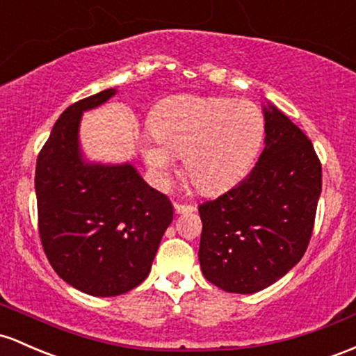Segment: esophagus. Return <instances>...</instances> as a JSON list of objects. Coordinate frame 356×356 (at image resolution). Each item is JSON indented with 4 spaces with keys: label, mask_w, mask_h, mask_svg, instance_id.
Here are the masks:
<instances>
[{
    "label": "esophagus",
    "mask_w": 356,
    "mask_h": 356,
    "mask_svg": "<svg viewBox=\"0 0 356 356\" xmlns=\"http://www.w3.org/2000/svg\"><path fill=\"white\" fill-rule=\"evenodd\" d=\"M175 214H186V213H194L196 211V206H191V204H174Z\"/></svg>",
    "instance_id": "1"
}]
</instances>
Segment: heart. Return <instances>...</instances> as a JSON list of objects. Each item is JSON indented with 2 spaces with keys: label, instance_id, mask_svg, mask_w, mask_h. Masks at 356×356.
<instances>
[{
  "label": "heart",
  "instance_id": "1",
  "mask_svg": "<svg viewBox=\"0 0 356 356\" xmlns=\"http://www.w3.org/2000/svg\"><path fill=\"white\" fill-rule=\"evenodd\" d=\"M140 143L148 169L162 186L184 157L187 177L202 193L236 184L259 155L265 136L260 108L250 101L181 95L162 101Z\"/></svg>",
  "mask_w": 356,
  "mask_h": 356
}]
</instances>
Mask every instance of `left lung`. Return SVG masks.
<instances>
[{
	"mask_svg": "<svg viewBox=\"0 0 356 356\" xmlns=\"http://www.w3.org/2000/svg\"><path fill=\"white\" fill-rule=\"evenodd\" d=\"M259 162L241 182L199 206V264L211 284L255 294L299 264L321 196V163L299 127L265 101Z\"/></svg>",
	"mask_w": 356,
	"mask_h": 356,
	"instance_id": "1",
	"label": "left lung"
}]
</instances>
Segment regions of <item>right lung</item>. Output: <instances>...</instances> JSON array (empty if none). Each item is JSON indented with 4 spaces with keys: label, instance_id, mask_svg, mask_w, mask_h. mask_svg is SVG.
<instances>
[{
    "label": "right lung",
    "instance_id": "obj_1",
    "mask_svg": "<svg viewBox=\"0 0 356 356\" xmlns=\"http://www.w3.org/2000/svg\"><path fill=\"white\" fill-rule=\"evenodd\" d=\"M116 92L106 89L65 109L35 170L47 259L69 286L96 298L140 286L174 220L169 199L148 186L134 163L92 162L81 148L83 115Z\"/></svg>",
    "mask_w": 356,
    "mask_h": 356
}]
</instances>
